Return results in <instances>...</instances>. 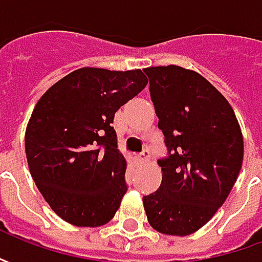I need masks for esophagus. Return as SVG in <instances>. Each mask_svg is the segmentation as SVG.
<instances>
[{
  "instance_id": "obj_1",
  "label": "esophagus",
  "mask_w": 262,
  "mask_h": 262,
  "mask_svg": "<svg viewBox=\"0 0 262 262\" xmlns=\"http://www.w3.org/2000/svg\"><path fill=\"white\" fill-rule=\"evenodd\" d=\"M137 159H138V162H143V163H144V162H147V160L150 159V151H148V150L141 151V153L137 156Z\"/></svg>"
}]
</instances>
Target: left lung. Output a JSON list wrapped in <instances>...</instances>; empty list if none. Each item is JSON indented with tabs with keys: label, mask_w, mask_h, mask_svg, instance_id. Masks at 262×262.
Listing matches in <instances>:
<instances>
[{
	"label": "left lung",
	"mask_w": 262,
	"mask_h": 262,
	"mask_svg": "<svg viewBox=\"0 0 262 262\" xmlns=\"http://www.w3.org/2000/svg\"><path fill=\"white\" fill-rule=\"evenodd\" d=\"M144 73L166 146V156L157 160L162 184L143 196L144 210L156 230L186 236L216 214L235 185L242 133L232 106L198 73L178 66Z\"/></svg>",
	"instance_id": "1"
}]
</instances>
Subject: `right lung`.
<instances>
[{
  "instance_id": "right-lung-1",
  "label": "right lung",
  "mask_w": 262,
  "mask_h": 262,
  "mask_svg": "<svg viewBox=\"0 0 262 262\" xmlns=\"http://www.w3.org/2000/svg\"><path fill=\"white\" fill-rule=\"evenodd\" d=\"M147 86L141 70L80 68L39 99L26 128V157L45 201L76 226L115 216L125 195L126 160L115 112Z\"/></svg>"
}]
</instances>
